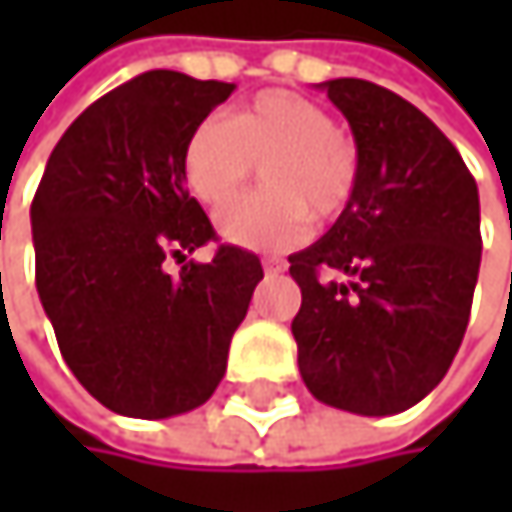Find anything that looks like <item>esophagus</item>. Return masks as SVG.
Here are the masks:
<instances>
[{"label": "esophagus", "instance_id": "34e87169", "mask_svg": "<svg viewBox=\"0 0 512 512\" xmlns=\"http://www.w3.org/2000/svg\"><path fill=\"white\" fill-rule=\"evenodd\" d=\"M263 269H266L269 275H278V272H284V269H287V263H284V260L269 257V260H263Z\"/></svg>", "mask_w": 512, "mask_h": 512}]
</instances>
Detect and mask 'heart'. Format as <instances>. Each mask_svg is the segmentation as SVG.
Returning <instances> with one entry per match:
<instances>
[{
	"label": "heart",
	"instance_id": "1",
	"mask_svg": "<svg viewBox=\"0 0 512 512\" xmlns=\"http://www.w3.org/2000/svg\"><path fill=\"white\" fill-rule=\"evenodd\" d=\"M264 168V192L231 202L216 219L219 234L252 252H287L308 240L311 216L335 222L358 186V151L332 115L293 91H263L201 121L183 145L189 192L222 207Z\"/></svg>",
	"mask_w": 512,
	"mask_h": 512
}]
</instances>
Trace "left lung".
Wrapping results in <instances>:
<instances>
[{"mask_svg": "<svg viewBox=\"0 0 512 512\" xmlns=\"http://www.w3.org/2000/svg\"><path fill=\"white\" fill-rule=\"evenodd\" d=\"M350 121V207L290 255L308 391L356 415H397L448 373L480 272V198L448 136L409 100L364 79L320 82Z\"/></svg>", "mask_w": 512, "mask_h": 512, "instance_id": "left-lung-1", "label": "left lung"}]
</instances>
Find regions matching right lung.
I'll list each match as a JSON object with an SVG mask.
<instances>
[{
    "instance_id": "obj_1",
    "label": "right lung",
    "mask_w": 512,
    "mask_h": 512,
    "mask_svg": "<svg viewBox=\"0 0 512 512\" xmlns=\"http://www.w3.org/2000/svg\"><path fill=\"white\" fill-rule=\"evenodd\" d=\"M234 82L148 70L58 139L32 201L35 284L58 350L106 409L159 421L210 400L263 266L216 231L183 180L186 136ZM165 256L183 262L171 279Z\"/></svg>"
}]
</instances>
